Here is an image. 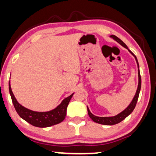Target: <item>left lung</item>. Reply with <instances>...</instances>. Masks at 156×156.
<instances>
[{"label": "left lung", "instance_id": "obj_1", "mask_svg": "<svg viewBox=\"0 0 156 156\" xmlns=\"http://www.w3.org/2000/svg\"><path fill=\"white\" fill-rule=\"evenodd\" d=\"M110 37L113 38L115 41H116L118 43L120 44L121 46H122L123 47L127 48V49L129 51V52H130V53L135 57V61H136V62H137V72H138V85H137V88L136 92H135L134 98H133V100L131 101L130 105H129L124 110L119 113V114L115 115V116H112V117L95 116V115H94L92 112H90V109H89L87 107L88 115H89V116H90V118L92 119L94 122L99 123V124L105 125H113L115 124H118V123L120 122L121 121H122L124 119L126 118L129 115H130L131 113H132V112L134 110V109L135 108V105H136L137 101V100H138L139 94H140V88H141V76H140V69H139V64H138V62H137L136 56H135V54H133L128 48H127L126 44H125L124 42H123L121 39H120L118 37H117L116 36L110 35Z\"/></svg>", "mask_w": 156, "mask_h": 156}]
</instances>
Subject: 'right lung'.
<instances>
[{
  "instance_id": "add662e5",
  "label": "right lung",
  "mask_w": 156,
  "mask_h": 156,
  "mask_svg": "<svg viewBox=\"0 0 156 156\" xmlns=\"http://www.w3.org/2000/svg\"><path fill=\"white\" fill-rule=\"evenodd\" d=\"M9 92L14 108L19 116L27 122L38 127H48L62 122L65 118L69 102L74 94V93H72L71 95L64 98L62 102L53 110L47 112H36L29 110L19 104L12 92L10 81Z\"/></svg>"
}]
</instances>
